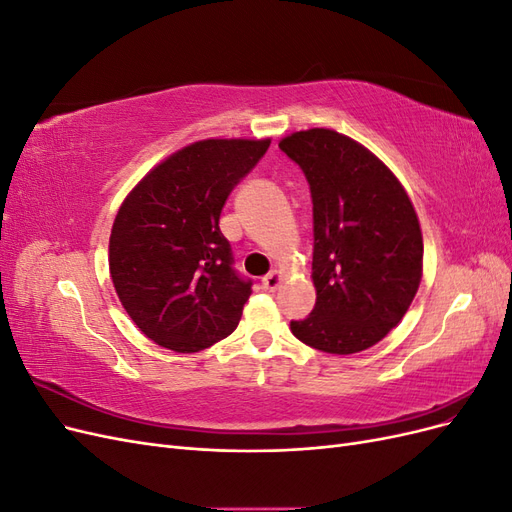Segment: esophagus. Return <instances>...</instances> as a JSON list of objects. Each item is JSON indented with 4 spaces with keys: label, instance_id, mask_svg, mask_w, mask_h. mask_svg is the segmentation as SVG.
I'll return each mask as SVG.
<instances>
[{
    "label": "esophagus",
    "instance_id": "34e87169",
    "mask_svg": "<svg viewBox=\"0 0 512 512\" xmlns=\"http://www.w3.org/2000/svg\"><path fill=\"white\" fill-rule=\"evenodd\" d=\"M280 284H282V275L277 273V271H271V273H267L265 277H262V288L269 290V292L280 288Z\"/></svg>",
    "mask_w": 512,
    "mask_h": 512
}]
</instances>
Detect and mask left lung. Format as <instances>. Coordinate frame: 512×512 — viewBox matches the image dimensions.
<instances>
[{"label": "left lung", "mask_w": 512, "mask_h": 512, "mask_svg": "<svg viewBox=\"0 0 512 512\" xmlns=\"http://www.w3.org/2000/svg\"><path fill=\"white\" fill-rule=\"evenodd\" d=\"M309 183L316 305L290 331L329 354L367 350L404 318L423 275V235L397 177L352 138L314 128L280 143Z\"/></svg>", "instance_id": "left-lung-1"}]
</instances>
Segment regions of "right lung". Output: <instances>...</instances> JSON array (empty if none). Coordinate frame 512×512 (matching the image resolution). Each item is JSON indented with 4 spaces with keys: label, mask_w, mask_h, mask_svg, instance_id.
I'll use <instances>...</instances> for the list:
<instances>
[{
    "label": "right lung",
    "mask_w": 512,
    "mask_h": 512,
    "mask_svg": "<svg viewBox=\"0 0 512 512\" xmlns=\"http://www.w3.org/2000/svg\"><path fill=\"white\" fill-rule=\"evenodd\" d=\"M271 141L211 138L173 153L117 213L108 267L121 305L153 342L198 352L237 329L252 280L232 267L220 213Z\"/></svg>",
    "instance_id": "obj_1"
}]
</instances>
